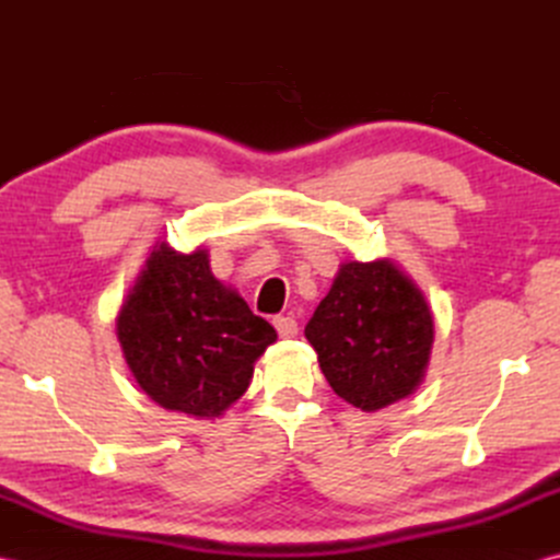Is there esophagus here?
Segmentation results:
<instances>
[{"mask_svg": "<svg viewBox=\"0 0 560 560\" xmlns=\"http://www.w3.org/2000/svg\"><path fill=\"white\" fill-rule=\"evenodd\" d=\"M273 327H277L281 339H293L295 335H299V323H295V319L289 315L273 317Z\"/></svg>", "mask_w": 560, "mask_h": 560, "instance_id": "34e87169", "label": "esophagus"}]
</instances>
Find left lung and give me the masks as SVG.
<instances>
[{
  "label": "left lung",
  "instance_id": "obj_1",
  "mask_svg": "<svg viewBox=\"0 0 560 560\" xmlns=\"http://www.w3.org/2000/svg\"><path fill=\"white\" fill-rule=\"evenodd\" d=\"M305 337L329 387L361 411L385 409L423 383L433 315L392 259L343 261Z\"/></svg>",
  "mask_w": 560,
  "mask_h": 560
}]
</instances>
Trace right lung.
Instances as JSON below:
<instances>
[{
	"mask_svg": "<svg viewBox=\"0 0 560 560\" xmlns=\"http://www.w3.org/2000/svg\"><path fill=\"white\" fill-rule=\"evenodd\" d=\"M117 339L139 387L168 411L217 419L245 395L277 331L209 269V253L161 241L117 315Z\"/></svg>",
	"mask_w": 560,
	"mask_h": 560,
	"instance_id": "obj_1",
	"label": "right lung"
}]
</instances>
